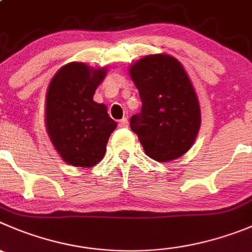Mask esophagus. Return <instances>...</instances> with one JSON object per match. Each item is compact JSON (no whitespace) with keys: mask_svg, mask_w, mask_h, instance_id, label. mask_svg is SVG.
<instances>
[{"mask_svg":"<svg viewBox=\"0 0 252 252\" xmlns=\"http://www.w3.org/2000/svg\"><path fill=\"white\" fill-rule=\"evenodd\" d=\"M119 126L121 128H126L128 126V120L126 119V117H124V119H121L119 121Z\"/></svg>","mask_w":252,"mask_h":252,"instance_id":"obj_1","label":"esophagus"}]
</instances>
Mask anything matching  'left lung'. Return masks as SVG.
I'll return each mask as SVG.
<instances>
[{"instance_id": "1", "label": "left lung", "mask_w": 252, "mask_h": 252, "mask_svg": "<svg viewBox=\"0 0 252 252\" xmlns=\"http://www.w3.org/2000/svg\"><path fill=\"white\" fill-rule=\"evenodd\" d=\"M140 92L141 112L130 119L145 153L157 162L183 156L200 127V106L195 90L176 58L146 56L130 66Z\"/></svg>"}]
</instances>
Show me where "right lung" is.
I'll use <instances>...</instances> for the list:
<instances>
[{
	"instance_id": "right-lung-1",
	"label": "right lung",
	"mask_w": 252,
	"mask_h": 252,
	"mask_svg": "<svg viewBox=\"0 0 252 252\" xmlns=\"http://www.w3.org/2000/svg\"><path fill=\"white\" fill-rule=\"evenodd\" d=\"M106 69L65 64L53 76L45 97V127L63 160L75 167L97 164L117 124L107 107L93 100Z\"/></svg>"
}]
</instances>
